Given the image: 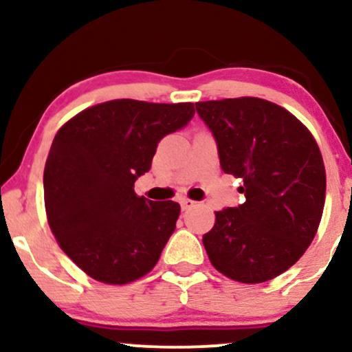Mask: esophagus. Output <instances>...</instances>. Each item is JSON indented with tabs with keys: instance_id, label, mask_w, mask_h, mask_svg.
<instances>
[{
	"instance_id": "obj_1",
	"label": "esophagus",
	"mask_w": 352,
	"mask_h": 352,
	"mask_svg": "<svg viewBox=\"0 0 352 352\" xmlns=\"http://www.w3.org/2000/svg\"><path fill=\"white\" fill-rule=\"evenodd\" d=\"M195 204H197V201H193V200H190V199H182L180 200L182 210H190L192 207H195Z\"/></svg>"
}]
</instances>
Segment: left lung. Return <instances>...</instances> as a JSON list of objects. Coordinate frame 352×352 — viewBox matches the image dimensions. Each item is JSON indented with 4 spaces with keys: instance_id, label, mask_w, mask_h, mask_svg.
<instances>
[{
    "instance_id": "8db88e82",
    "label": "left lung",
    "mask_w": 352,
    "mask_h": 352,
    "mask_svg": "<svg viewBox=\"0 0 352 352\" xmlns=\"http://www.w3.org/2000/svg\"><path fill=\"white\" fill-rule=\"evenodd\" d=\"M217 142L220 167L243 180L245 204L215 212L204 235L220 273L263 283L292 268L321 221L326 172L308 129L270 100L238 98L197 102Z\"/></svg>"
}]
</instances>
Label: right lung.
<instances>
[{"label":"right lung","instance_id":"1","mask_svg":"<svg viewBox=\"0 0 352 352\" xmlns=\"http://www.w3.org/2000/svg\"><path fill=\"white\" fill-rule=\"evenodd\" d=\"M192 102L117 99L59 129L44 167V204L64 253L94 280L125 285L147 274L175 230L180 205L137 197L157 144L192 120Z\"/></svg>","mask_w":352,"mask_h":352}]
</instances>
